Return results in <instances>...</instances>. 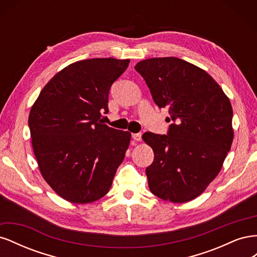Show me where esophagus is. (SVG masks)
Here are the masks:
<instances>
[{"mask_svg":"<svg viewBox=\"0 0 257 257\" xmlns=\"http://www.w3.org/2000/svg\"><path fill=\"white\" fill-rule=\"evenodd\" d=\"M132 137H133L134 141L141 142L142 141V133H134V134H132Z\"/></svg>","mask_w":257,"mask_h":257,"instance_id":"obj_1","label":"esophagus"}]
</instances>
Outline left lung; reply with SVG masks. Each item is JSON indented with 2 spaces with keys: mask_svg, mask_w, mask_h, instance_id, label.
<instances>
[{
  "mask_svg": "<svg viewBox=\"0 0 257 257\" xmlns=\"http://www.w3.org/2000/svg\"><path fill=\"white\" fill-rule=\"evenodd\" d=\"M135 69L154 103L168 108L167 121H172L167 135H143L154 152L152 164L146 168L148 184L155 196L186 203L206 190L230 150V102L204 69L179 58L147 59Z\"/></svg>",
  "mask_w": 257,
  "mask_h": 257,
  "instance_id": "left-lung-1",
  "label": "left lung"
}]
</instances>
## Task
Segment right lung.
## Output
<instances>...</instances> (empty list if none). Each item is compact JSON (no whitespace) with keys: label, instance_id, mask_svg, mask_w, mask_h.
Masks as SVG:
<instances>
[{"label":"right lung","instance_id":"obj_1","mask_svg":"<svg viewBox=\"0 0 257 257\" xmlns=\"http://www.w3.org/2000/svg\"><path fill=\"white\" fill-rule=\"evenodd\" d=\"M130 60L96 58L66 66L41 91L29 127L41 174L62 198L88 204L105 196L131 133L100 120L112 83Z\"/></svg>","mask_w":257,"mask_h":257}]
</instances>
